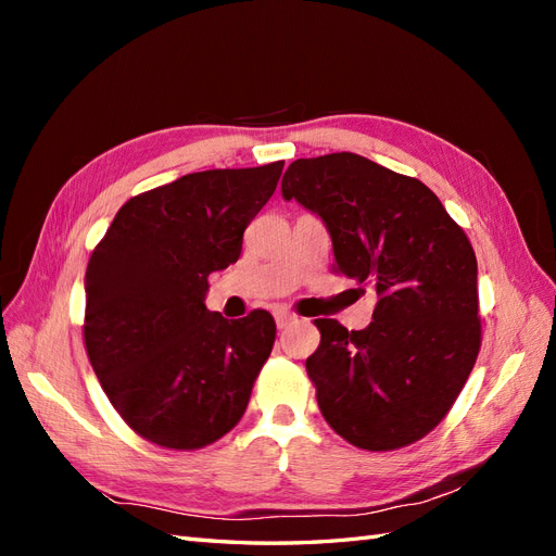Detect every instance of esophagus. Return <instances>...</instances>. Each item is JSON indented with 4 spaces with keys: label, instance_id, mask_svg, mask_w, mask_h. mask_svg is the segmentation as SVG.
I'll return each mask as SVG.
<instances>
[{
    "label": "esophagus",
    "instance_id": "esophagus-1",
    "mask_svg": "<svg viewBox=\"0 0 556 556\" xmlns=\"http://www.w3.org/2000/svg\"><path fill=\"white\" fill-rule=\"evenodd\" d=\"M294 315L292 313H288V311H278L276 313V325H278V329H288L292 323H294Z\"/></svg>",
    "mask_w": 556,
    "mask_h": 556
}]
</instances>
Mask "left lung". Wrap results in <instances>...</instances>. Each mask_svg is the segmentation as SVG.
<instances>
[{
	"label": "left lung",
	"mask_w": 556,
	"mask_h": 556,
	"mask_svg": "<svg viewBox=\"0 0 556 556\" xmlns=\"http://www.w3.org/2000/svg\"><path fill=\"white\" fill-rule=\"evenodd\" d=\"M282 197L325 220L333 274L378 294L374 323L362 331L315 319L319 345L306 371L319 413L368 452L425 439L480 352L473 245L425 182L355 153L292 162Z\"/></svg>",
	"instance_id": "1"
}]
</instances>
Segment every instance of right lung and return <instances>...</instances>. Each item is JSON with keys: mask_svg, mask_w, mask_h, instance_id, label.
<instances>
[{"mask_svg": "<svg viewBox=\"0 0 556 556\" xmlns=\"http://www.w3.org/2000/svg\"><path fill=\"white\" fill-rule=\"evenodd\" d=\"M282 160L211 169L141 192L115 213L86 271L83 341L111 406L141 439L201 450L239 425L276 341L268 311H206L208 276L241 255Z\"/></svg>", "mask_w": 556, "mask_h": 556, "instance_id": "right-lung-1", "label": "right lung"}]
</instances>
